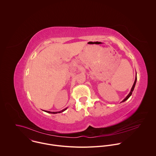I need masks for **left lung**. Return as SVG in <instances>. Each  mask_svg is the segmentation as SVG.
Returning a JSON list of instances; mask_svg holds the SVG:
<instances>
[{
	"instance_id": "8db88e82",
	"label": "left lung",
	"mask_w": 156,
	"mask_h": 156,
	"mask_svg": "<svg viewBox=\"0 0 156 156\" xmlns=\"http://www.w3.org/2000/svg\"><path fill=\"white\" fill-rule=\"evenodd\" d=\"M136 80H137V77H136V78H135V80H134V82L133 85V87H132V89H131V91H130V92L129 94V95L126 97V98H125V99H124L123 100H122V102H124V101H125L126 100H127L131 95H132V92L133 91L134 88V87H135V85H136Z\"/></svg>"
}]
</instances>
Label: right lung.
I'll return each mask as SVG.
<instances>
[{
	"mask_svg": "<svg viewBox=\"0 0 156 156\" xmlns=\"http://www.w3.org/2000/svg\"><path fill=\"white\" fill-rule=\"evenodd\" d=\"M67 109V108H66L65 109H64V110H62V111H61L60 112H50V111H45L46 112H47V113H53V114H55V113H61V112H62L65 111Z\"/></svg>",
	"mask_w": 156,
	"mask_h": 156,
	"instance_id": "right-lung-1",
	"label": "right lung"
}]
</instances>
